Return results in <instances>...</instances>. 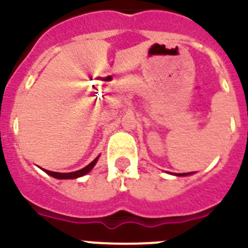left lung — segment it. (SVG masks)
<instances>
[{
  "instance_id": "left-lung-1",
  "label": "left lung",
  "mask_w": 248,
  "mask_h": 248,
  "mask_svg": "<svg viewBox=\"0 0 248 248\" xmlns=\"http://www.w3.org/2000/svg\"><path fill=\"white\" fill-rule=\"evenodd\" d=\"M190 172H186V174H179V176H183V175H189Z\"/></svg>"
}]
</instances>
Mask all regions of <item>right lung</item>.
Here are the masks:
<instances>
[{"label":"right lung","mask_w":248,"mask_h":248,"mask_svg":"<svg viewBox=\"0 0 248 248\" xmlns=\"http://www.w3.org/2000/svg\"><path fill=\"white\" fill-rule=\"evenodd\" d=\"M97 160H98V157H95V159H94L93 161L89 164V165H87L85 168L80 169V170H78V171H74V172H64V174H62V172L49 171V170H45V171L47 172L48 175H50V176L56 177V179H77V177H80V176H83V175L88 174L92 169L94 168V165L97 164Z\"/></svg>","instance_id":"right-lung-1"}]
</instances>
